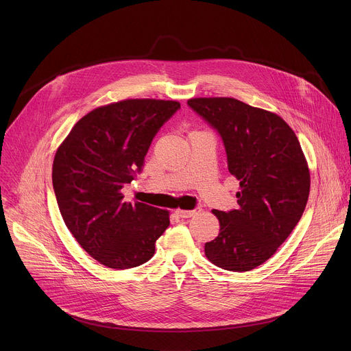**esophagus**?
<instances>
[{
  "label": "esophagus",
  "instance_id": "esophagus-1",
  "mask_svg": "<svg viewBox=\"0 0 351 351\" xmlns=\"http://www.w3.org/2000/svg\"><path fill=\"white\" fill-rule=\"evenodd\" d=\"M198 213H199V208H195V210H176V215L180 217V218H191Z\"/></svg>",
  "mask_w": 351,
  "mask_h": 351
}]
</instances>
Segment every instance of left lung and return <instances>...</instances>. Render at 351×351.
<instances>
[{
    "instance_id": "1",
    "label": "left lung",
    "mask_w": 351,
    "mask_h": 351,
    "mask_svg": "<svg viewBox=\"0 0 351 351\" xmlns=\"http://www.w3.org/2000/svg\"><path fill=\"white\" fill-rule=\"evenodd\" d=\"M187 104L219 132L229 172L240 182L239 208L213 210L219 233L206 243V256L222 269L252 271L276 253L306 210L311 180L302 145L279 115L236 98Z\"/></svg>"
}]
</instances>
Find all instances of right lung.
Here are the masks:
<instances>
[{"label":"right lung","instance_id":"1","mask_svg":"<svg viewBox=\"0 0 351 351\" xmlns=\"http://www.w3.org/2000/svg\"><path fill=\"white\" fill-rule=\"evenodd\" d=\"M180 108L173 99L129 98L98 107L58 147L53 186L64 222L87 254L114 269L154 256L169 211L123 202L160 128Z\"/></svg>","mask_w":351,"mask_h":351}]
</instances>
